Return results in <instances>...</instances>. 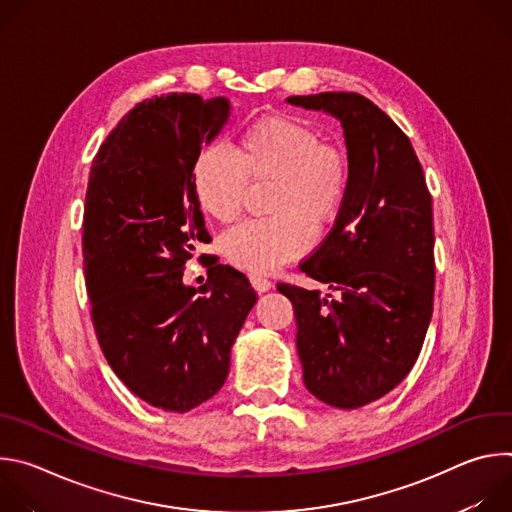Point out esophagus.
Listing matches in <instances>:
<instances>
[{
  "mask_svg": "<svg viewBox=\"0 0 512 512\" xmlns=\"http://www.w3.org/2000/svg\"><path fill=\"white\" fill-rule=\"evenodd\" d=\"M249 279H251V283H253V287L259 291V294H263V291H269L271 289V281L265 277V275H261V273H251L249 275Z\"/></svg>",
  "mask_w": 512,
  "mask_h": 512,
  "instance_id": "34e87169",
  "label": "esophagus"
}]
</instances>
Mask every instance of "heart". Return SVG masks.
<instances>
[{"instance_id":"b5f03b06","label":"heart","mask_w":512,"mask_h":512,"mask_svg":"<svg viewBox=\"0 0 512 512\" xmlns=\"http://www.w3.org/2000/svg\"><path fill=\"white\" fill-rule=\"evenodd\" d=\"M249 182H271V216L233 227L221 249L243 269L273 271L310 249L312 229L324 233L338 221L348 196L350 162L338 143L322 141L308 123L265 115L241 131L237 154L210 143L192 168L196 202L218 223L239 216Z\"/></svg>"}]
</instances>
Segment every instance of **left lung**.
Segmentation results:
<instances>
[{"label":"left lung","mask_w":512,"mask_h":512,"mask_svg":"<svg viewBox=\"0 0 512 512\" xmlns=\"http://www.w3.org/2000/svg\"><path fill=\"white\" fill-rule=\"evenodd\" d=\"M340 119L350 162L346 204L300 269L334 291L277 283L294 304L306 389L356 409L395 389L433 314V212L409 137L358 93L287 97Z\"/></svg>","instance_id":"obj_1"}]
</instances>
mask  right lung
I'll list each match as a JSON object with an SVG mask.
<instances>
[{"mask_svg":"<svg viewBox=\"0 0 512 512\" xmlns=\"http://www.w3.org/2000/svg\"><path fill=\"white\" fill-rule=\"evenodd\" d=\"M229 111L225 97L145 99L107 135L89 174L83 265L95 334L125 387L164 411L186 413L225 385L257 302L229 265L208 269L204 297L182 283L194 247L210 243L192 168Z\"/></svg>","mask_w":512,"mask_h":512,"instance_id":"add662e5","label":"right lung"}]
</instances>
